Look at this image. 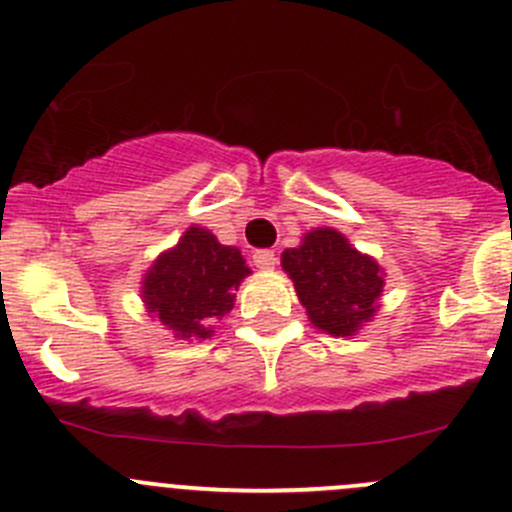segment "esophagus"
Masks as SVG:
<instances>
[{
    "instance_id": "1",
    "label": "esophagus",
    "mask_w": 512,
    "mask_h": 512,
    "mask_svg": "<svg viewBox=\"0 0 512 512\" xmlns=\"http://www.w3.org/2000/svg\"><path fill=\"white\" fill-rule=\"evenodd\" d=\"M252 260H255V265L260 267V270H272V267L277 265V255L272 250H257L255 255H252Z\"/></svg>"
}]
</instances>
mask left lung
<instances>
[{"mask_svg": "<svg viewBox=\"0 0 512 512\" xmlns=\"http://www.w3.org/2000/svg\"><path fill=\"white\" fill-rule=\"evenodd\" d=\"M282 270L294 282L309 322L332 337H354L379 309L384 270L332 227H317L302 237V245L282 252Z\"/></svg>", "mask_w": 512, "mask_h": 512, "instance_id": "left-lung-1", "label": "left lung"}]
</instances>
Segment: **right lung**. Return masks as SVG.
Instances as JSON below:
<instances>
[{"label": "right lung", "instance_id": "add662e5", "mask_svg": "<svg viewBox=\"0 0 512 512\" xmlns=\"http://www.w3.org/2000/svg\"><path fill=\"white\" fill-rule=\"evenodd\" d=\"M250 275L240 250L220 245L205 227H188L173 250L158 255L141 282L148 314L178 339L213 337L215 322L235 304L240 282Z\"/></svg>", "mask_w": 512, "mask_h": 512}]
</instances>
